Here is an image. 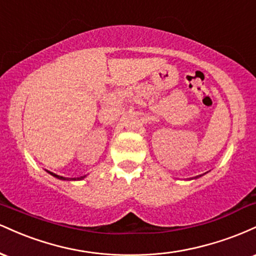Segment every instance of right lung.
<instances>
[{
	"label": "right lung",
	"instance_id": "right-lung-1",
	"mask_svg": "<svg viewBox=\"0 0 256 256\" xmlns=\"http://www.w3.org/2000/svg\"><path fill=\"white\" fill-rule=\"evenodd\" d=\"M49 173L54 176V177L58 178V179H62V180H66V179H67V180H68V178H64V177H62V176H58V174H55V173H52V172H49ZM82 178H84V177H79V178H77V179H82ZM72 180H76V178H73Z\"/></svg>",
	"mask_w": 256,
	"mask_h": 256
}]
</instances>
